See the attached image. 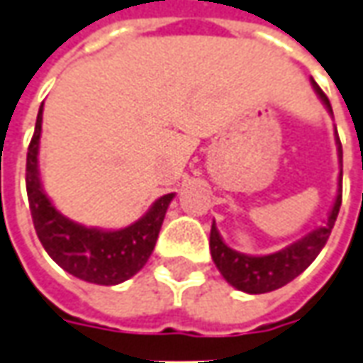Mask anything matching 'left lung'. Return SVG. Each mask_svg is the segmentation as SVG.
<instances>
[{"instance_id":"1","label":"left lung","mask_w":363,"mask_h":363,"mask_svg":"<svg viewBox=\"0 0 363 363\" xmlns=\"http://www.w3.org/2000/svg\"><path fill=\"white\" fill-rule=\"evenodd\" d=\"M314 91L320 96V101L326 104V108L332 112L328 96L322 92L316 82L312 81ZM336 144H338V157L342 162V144H340L338 134H336ZM340 206H342V172H340L338 182V196L332 206L328 219L324 221L322 227L314 229L312 233L302 237L301 241L284 247L282 251H277L272 255H262V257H251L243 255L239 251H233L231 247H227L221 239V235L215 227V221L211 225V235H209V249L213 257L215 267L223 274V279L237 291L249 292V294H262V292H271L281 289L284 284H289L292 279H296L308 264H311L322 247L328 241L332 227L336 223Z\"/></svg>"}]
</instances>
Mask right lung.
<instances>
[{"label":"right lung","mask_w":363,"mask_h":363,"mask_svg":"<svg viewBox=\"0 0 363 363\" xmlns=\"http://www.w3.org/2000/svg\"><path fill=\"white\" fill-rule=\"evenodd\" d=\"M43 122V104L37 114L35 132L27 150L25 184L35 231L52 261L72 277L94 284H118L128 281L148 262L167 206L174 194H166L150 207L136 223L118 231L84 227L65 217L47 197L39 179V138Z\"/></svg>","instance_id":"obj_1"}]
</instances>
